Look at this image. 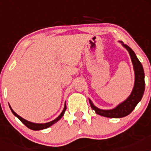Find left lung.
I'll use <instances>...</instances> for the list:
<instances>
[{"instance_id": "obj_1", "label": "left lung", "mask_w": 151, "mask_h": 151, "mask_svg": "<svg viewBox=\"0 0 151 151\" xmlns=\"http://www.w3.org/2000/svg\"><path fill=\"white\" fill-rule=\"evenodd\" d=\"M122 45L129 51L134 69L135 81H134V88H133L132 94L124 102H122V104H120L113 110H104L98 109L96 106H94L91 101L89 100L91 106L97 114L105 117H109V118H122V117L126 116L129 114H130L135 108V106H137L138 102L141 100L145 89V73H144L143 66L141 65V62L137 58L132 49L129 47L127 45L122 44Z\"/></svg>"}]
</instances>
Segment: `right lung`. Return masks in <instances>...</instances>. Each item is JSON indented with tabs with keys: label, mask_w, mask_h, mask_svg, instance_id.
Segmentation results:
<instances>
[{
	"label": "right lung",
	"mask_w": 151,
	"mask_h": 151,
	"mask_svg": "<svg viewBox=\"0 0 151 151\" xmlns=\"http://www.w3.org/2000/svg\"><path fill=\"white\" fill-rule=\"evenodd\" d=\"M10 110H11L12 113H13V114H14V115H15L16 116H17V118H18L19 119V120H20L21 122H22V123L24 124V125H26V127H28V128H29V129H32V130L38 131V130H41V129H47V128L50 127V125H53V124H54V123H55V122H57L58 120H60V119H61V117H62L63 116V114H64V113H65V111H66V104H65V106H64L63 110V111H62V113H61L60 115L59 116L57 117V118L56 119H54V120L51 121V122H47V123H44V124H37V123H33V122H29V121L26 120V119H24L23 118H22V117H21V116H19V115H17V113H16L15 112H14L13 110H12L11 107H10Z\"/></svg>",
	"instance_id": "add662e5"
}]
</instances>
